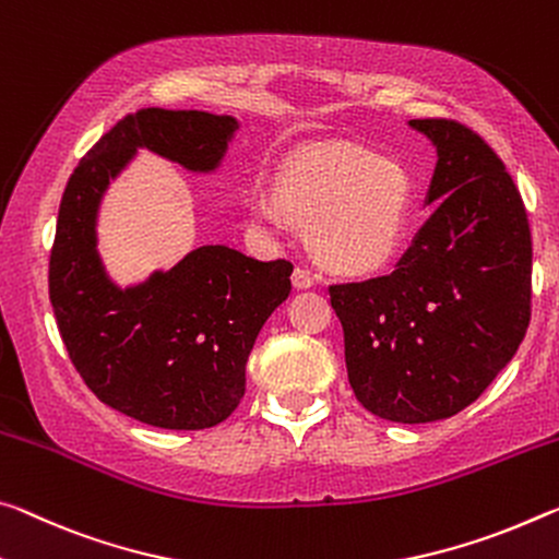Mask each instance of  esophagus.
<instances>
[{
    "label": "esophagus",
    "instance_id": "obj_1",
    "mask_svg": "<svg viewBox=\"0 0 559 559\" xmlns=\"http://www.w3.org/2000/svg\"><path fill=\"white\" fill-rule=\"evenodd\" d=\"M290 278H294V286H296V288H311L313 283H316L313 273L308 271V269H304V265H296L294 276H290Z\"/></svg>",
    "mask_w": 559,
    "mask_h": 559
}]
</instances>
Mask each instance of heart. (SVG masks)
Instances as JSON below:
<instances>
[{
    "instance_id": "b5f03b06",
    "label": "heart",
    "mask_w": 559,
    "mask_h": 559,
    "mask_svg": "<svg viewBox=\"0 0 559 559\" xmlns=\"http://www.w3.org/2000/svg\"><path fill=\"white\" fill-rule=\"evenodd\" d=\"M251 218L269 234L281 231L288 218L308 226L318 261L341 273H366L401 243L407 179L401 166L362 148L321 146L283 168L278 193H255Z\"/></svg>"
}]
</instances>
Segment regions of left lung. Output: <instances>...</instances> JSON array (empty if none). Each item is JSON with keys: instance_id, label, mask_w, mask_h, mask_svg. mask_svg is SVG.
I'll list each match as a JSON object with an SVG mask.
<instances>
[{"instance_id": "left-lung-1", "label": "left lung", "mask_w": 559, "mask_h": 559, "mask_svg": "<svg viewBox=\"0 0 559 559\" xmlns=\"http://www.w3.org/2000/svg\"><path fill=\"white\" fill-rule=\"evenodd\" d=\"M438 148L430 218L395 271L333 283L358 403L393 423L450 418L508 366L533 313V236L512 176L455 119H413Z\"/></svg>"}]
</instances>
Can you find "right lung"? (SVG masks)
<instances>
[{
  "label": "right lung",
  "mask_w": 559,
  "mask_h": 559,
  "mask_svg": "<svg viewBox=\"0 0 559 559\" xmlns=\"http://www.w3.org/2000/svg\"><path fill=\"white\" fill-rule=\"evenodd\" d=\"M238 129L206 111L139 109L69 176L49 255V300L76 373L102 403L166 430L224 423L246 393V360L290 294L294 263L201 246L166 273L121 290L96 255V209L139 146L214 171Z\"/></svg>",
  "instance_id": "add662e5"
}]
</instances>
